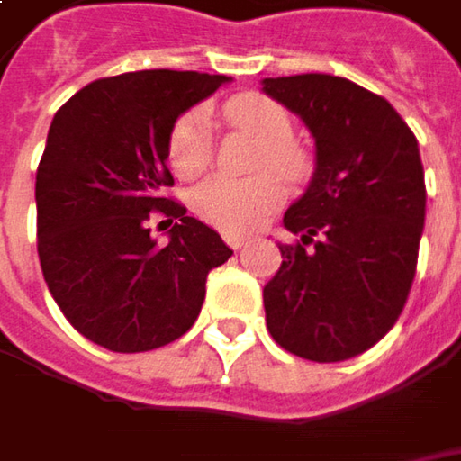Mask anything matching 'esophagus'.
I'll return each mask as SVG.
<instances>
[{
	"label": "esophagus",
	"mask_w": 461,
	"mask_h": 461,
	"mask_svg": "<svg viewBox=\"0 0 461 461\" xmlns=\"http://www.w3.org/2000/svg\"><path fill=\"white\" fill-rule=\"evenodd\" d=\"M222 239H225V243H228L230 249H240V246H243V243L249 240L246 236H240V233H225Z\"/></svg>",
	"instance_id": "esophagus-1"
}]
</instances>
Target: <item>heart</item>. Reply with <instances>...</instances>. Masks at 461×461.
Returning <instances> with one entry per match:
<instances>
[{"mask_svg": "<svg viewBox=\"0 0 461 461\" xmlns=\"http://www.w3.org/2000/svg\"><path fill=\"white\" fill-rule=\"evenodd\" d=\"M222 115L264 140L258 153V168H275L287 179H297L305 168L300 151L290 143L293 122L287 110L261 95H239L228 99ZM167 158L179 179H197L212 158L210 117L204 110H189L179 117L167 140ZM282 200V185L275 174H261L254 179L212 176L192 192L194 212L210 225L222 230H240L257 225Z\"/></svg>", "mask_w": 461, "mask_h": 461, "instance_id": "obj_1", "label": "heart"}]
</instances>
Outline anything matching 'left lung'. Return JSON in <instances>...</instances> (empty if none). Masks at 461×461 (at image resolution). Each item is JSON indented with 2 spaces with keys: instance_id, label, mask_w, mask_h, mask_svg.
<instances>
[{
  "instance_id": "left-lung-1",
  "label": "left lung",
  "mask_w": 461,
  "mask_h": 461,
  "mask_svg": "<svg viewBox=\"0 0 461 461\" xmlns=\"http://www.w3.org/2000/svg\"><path fill=\"white\" fill-rule=\"evenodd\" d=\"M303 117L315 174L285 212L297 236L264 287L276 344L310 362H344L395 326L411 293L426 218L418 140L395 107L330 74L264 79Z\"/></svg>"
}]
</instances>
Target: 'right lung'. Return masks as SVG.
<instances>
[{
  "label": "right lung",
  "instance_id": "1",
  "mask_svg": "<svg viewBox=\"0 0 461 461\" xmlns=\"http://www.w3.org/2000/svg\"><path fill=\"white\" fill-rule=\"evenodd\" d=\"M225 81L168 68L107 77L50 122L35 174L41 269L66 321L110 351H151L185 336L210 269L233 257L164 194L174 185L171 125ZM156 217L172 228L164 249L150 239Z\"/></svg>",
  "mask_w": 461,
  "mask_h": 461
}]
</instances>
